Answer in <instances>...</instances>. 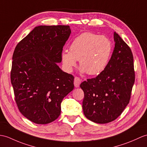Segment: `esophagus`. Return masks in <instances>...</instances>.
I'll list each match as a JSON object with an SVG mask.
<instances>
[{
    "label": "esophagus",
    "instance_id": "34e87169",
    "mask_svg": "<svg viewBox=\"0 0 147 147\" xmlns=\"http://www.w3.org/2000/svg\"><path fill=\"white\" fill-rule=\"evenodd\" d=\"M81 80L79 77L76 76L74 78V86L76 88H78L80 86V84L81 83Z\"/></svg>",
    "mask_w": 147,
    "mask_h": 147
}]
</instances>
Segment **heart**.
Segmentation results:
<instances>
[{
  "label": "heart",
  "mask_w": 147,
  "mask_h": 147,
  "mask_svg": "<svg viewBox=\"0 0 147 147\" xmlns=\"http://www.w3.org/2000/svg\"><path fill=\"white\" fill-rule=\"evenodd\" d=\"M112 51V43L108 37L92 32H83L72 40L69 51L61 54L63 66L70 72L79 60L81 71L96 75L107 67Z\"/></svg>",
  "instance_id": "1"
}]
</instances>
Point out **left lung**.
<instances>
[{
    "label": "left lung",
    "mask_w": 147,
    "mask_h": 147,
    "mask_svg": "<svg viewBox=\"0 0 147 147\" xmlns=\"http://www.w3.org/2000/svg\"><path fill=\"white\" fill-rule=\"evenodd\" d=\"M113 52L105 69L96 77L82 82L83 110L96 123L116 120L129 103L135 79L134 56L127 43L114 32Z\"/></svg>",
    "instance_id": "1"
}]
</instances>
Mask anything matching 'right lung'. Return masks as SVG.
Listing matches in <instances>:
<instances>
[{
    "instance_id": "obj_1",
    "label": "right lung",
    "mask_w": 147,
    "mask_h": 147,
    "mask_svg": "<svg viewBox=\"0 0 147 147\" xmlns=\"http://www.w3.org/2000/svg\"><path fill=\"white\" fill-rule=\"evenodd\" d=\"M69 26H40L17 44L11 80L20 112L37 124L54 121L63 98L74 89V76L61 70L63 48Z\"/></svg>"
}]
</instances>
